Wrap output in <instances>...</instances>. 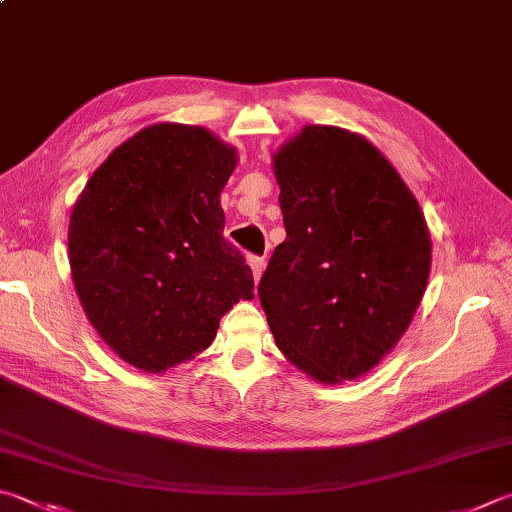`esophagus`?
Here are the masks:
<instances>
[{
	"label": "esophagus",
	"instance_id": "obj_1",
	"mask_svg": "<svg viewBox=\"0 0 512 512\" xmlns=\"http://www.w3.org/2000/svg\"><path fill=\"white\" fill-rule=\"evenodd\" d=\"M248 266H250V271H253V277H255V282H259V277H262V273H264V266H266V262H264V257L250 255V257H248Z\"/></svg>",
	"mask_w": 512,
	"mask_h": 512
}]
</instances>
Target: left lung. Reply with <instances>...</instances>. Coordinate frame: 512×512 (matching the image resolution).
Segmentation results:
<instances>
[{
  "label": "left lung",
  "mask_w": 512,
  "mask_h": 512,
  "mask_svg": "<svg viewBox=\"0 0 512 512\" xmlns=\"http://www.w3.org/2000/svg\"><path fill=\"white\" fill-rule=\"evenodd\" d=\"M286 239L259 302L286 360L324 385L374 369L410 327L432 266L423 210L365 136L306 125L273 154Z\"/></svg>",
  "instance_id": "left-lung-1"
}]
</instances>
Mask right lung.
<instances>
[{
  "label": "right lung",
  "mask_w": 512,
  "mask_h": 512,
  "mask_svg": "<svg viewBox=\"0 0 512 512\" xmlns=\"http://www.w3.org/2000/svg\"><path fill=\"white\" fill-rule=\"evenodd\" d=\"M237 150L206 127L156 123L127 138L73 203V286L98 336L147 374L192 360L253 271L224 239L221 190Z\"/></svg>",
  "instance_id": "add662e5"
}]
</instances>
